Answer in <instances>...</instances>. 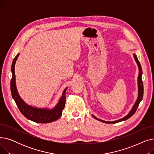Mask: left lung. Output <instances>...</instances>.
Wrapping results in <instances>:
<instances>
[{
  "label": "left lung",
  "mask_w": 154,
  "mask_h": 154,
  "mask_svg": "<svg viewBox=\"0 0 154 154\" xmlns=\"http://www.w3.org/2000/svg\"><path fill=\"white\" fill-rule=\"evenodd\" d=\"M134 59L137 63V65H138V67H139V77H138V87H139V97H138V99H137L135 105L134 106L132 110L130 112V113L129 114L125 116V117L121 119H119L118 120H116V121H114V122H107V121H103V120H100L97 118H96L95 116H93V117L95 119H97L99 121H101V122H104V123H107V124H115V123H117V122H121V121H123V120H125L128 119L130 118L131 117H132L134 114L135 112H136L137 108H138L139 107V105L140 102V101L142 100L143 99V82H142V67H141V65L138 60V59H137V55L135 54H134Z\"/></svg>",
  "instance_id": "1"
}]
</instances>
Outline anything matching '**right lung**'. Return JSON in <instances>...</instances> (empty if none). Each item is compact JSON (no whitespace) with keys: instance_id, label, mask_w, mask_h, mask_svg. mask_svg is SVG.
<instances>
[{"instance_id":"obj_1","label":"right lung","mask_w":154,"mask_h":154,"mask_svg":"<svg viewBox=\"0 0 154 154\" xmlns=\"http://www.w3.org/2000/svg\"><path fill=\"white\" fill-rule=\"evenodd\" d=\"M19 55V54H17L15 56L12 64L11 70L12 73V77L11 81V90L12 97L14 99L16 104H17L19 110L27 119L37 123H50L58 120L62 116V110L64 109L65 104H66V91L67 88L63 91L62 97L59 100L57 106L52 110L40 109L27 106L20 97L15 85L14 67L15 62L17 60Z\"/></svg>"}]
</instances>
